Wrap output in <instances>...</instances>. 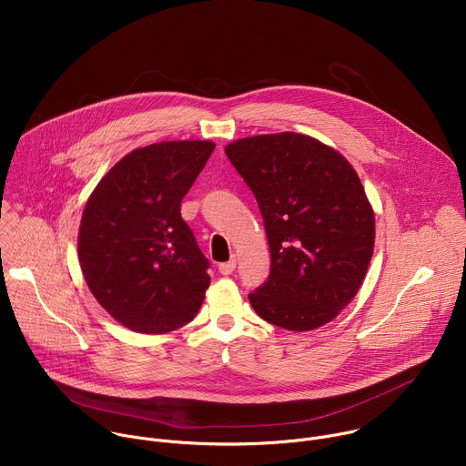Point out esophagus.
I'll list each match as a JSON object with an SVG mask.
<instances>
[{
	"label": "esophagus",
	"mask_w": 466,
	"mask_h": 466,
	"mask_svg": "<svg viewBox=\"0 0 466 466\" xmlns=\"http://www.w3.org/2000/svg\"><path fill=\"white\" fill-rule=\"evenodd\" d=\"M234 269H236V259H234V258H230L228 261L219 263V273H221V275H232Z\"/></svg>",
	"instance_id": "obj_1"
}]
</instances>
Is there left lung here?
Instances as JSON below:
<instances>
[{"label":"left lung","instance_id":"1","mask_svg":"<svg viewBox=\"0 0 466 466\" xmlns=\"http://www.w3.org/2000/svg\"><path fill=\"white\" fill-rule=\"evenodd\" d=\"M225 153L256 197L271 250L269 279L250 306L293 331L329 322L360 291L374 250V212L358 173L299 132L241 138Z\"/></svg>","mask_w":466,"mask_h":466}]
</instances>
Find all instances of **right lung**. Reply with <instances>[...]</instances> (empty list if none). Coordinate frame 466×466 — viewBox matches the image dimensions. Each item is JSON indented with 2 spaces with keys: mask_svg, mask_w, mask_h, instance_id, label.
Wrapping results in <instances>:
<instances>
[{
  "mask_svg": "<svg viewBox=\"0 0 466 466\" xmlns=\"http://www.w3.org/2000/svg\"><path fill=\"white\" fill-rule=\"evenodd\" d=\"M216 144L160 142L125 155L96 186L79 228V263L96 300L123 326L166 334L187 324L210 261L180 203Z\"/></svg>",
  "mask_w": 466,
  "mask_h": 466,
  "instance_id": "1",
  "label": "right lung"
}]
</instances>
